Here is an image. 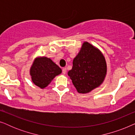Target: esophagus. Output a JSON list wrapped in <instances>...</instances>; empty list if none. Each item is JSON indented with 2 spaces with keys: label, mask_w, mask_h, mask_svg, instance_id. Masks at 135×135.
I'll use <instances>...</instances> for the list:
<instances>
[{
  "label": "esophagus",
  "mask_w": 135,
  "mask_h": 135,
  "mask_svg": "<svg viewBox=\"0 0 135 135\" xmlns=\"http://www.w3.org/2000/svg\"><path fill=\"white\" fill-rule=\"evenodd\" d=\"M66 72H67V69H66V68H62V73L64 74H65L66 73Z\"/></svg>",
  "instance_id": "esophagus-1"
}]
</instances>
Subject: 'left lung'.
Returning a JSON list of instances; mask_svg holds the SVG:
<instances>
[{
	"label": "left lung",
	"mask_w": 135,
	"mask_h": 135,
	"mask_svg": "<svg viewBox=\"0 0 135 135\" xmlns=\"http://www.w3.org/2000/svg\"><path fill=\"white\" fill-rule=\"evenodd\" d=\"M73 64L68 74L79 93H90L99 87L106 78V59L100 50L89 42L83 43Z\"/></svg>",
	"instance_id": "1"
}]
</instances>
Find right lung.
Wrapping results in <instances>:
<instances>
[{
	"instance_id": "right-lung-1",
	"label": "right lung",
	"mask_w": 135,
	"mask_h": 135,
	"mask_svg": "<svg viewBox=\"0 0 135 135\" xmlns=\"http://www.w3.org/2000/svg\"><path fill=\"white\" fill-rule=\"evenodd\" d=\"M61 73V69L46 56L36 57L29 70L32 82L42 89L47 87L53 79Z\"/></svg>"
}]
</instances>
